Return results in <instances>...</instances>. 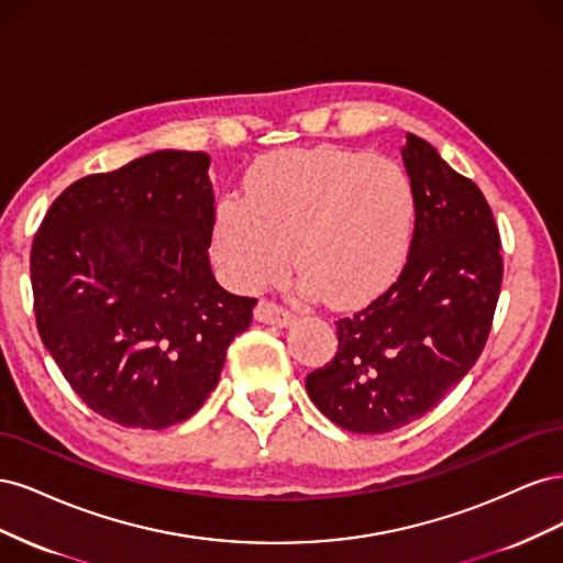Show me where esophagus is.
Segmentation results:
<instances>
[{"instance_id":"esophagus-1","label":"esophagus","mask_w":563,"mask_h":563,"mask_svg":"<svg viewBox=\"0 0 563 563\" xmlns=\"http://www.w3.org/2000/svg\"><path fill=\"white\" fill-rule=\"evenodd\" d=\"M253 317H255V321L272 323V327H279V329L288 327V323L294 321V314L286 308H282V305L275 300H261L258 305H255Z\"/></svg>"}]
</instances>
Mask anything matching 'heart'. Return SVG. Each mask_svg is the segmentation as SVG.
I'll use <instances>...</instances> for the list:
<instances>
[{
	"instance_id": "obj_1",
	"label": "heart",
	"mask_w": 563,
	"mask_h": 563,
	"mask_svg": "<svg viewBox=\"0 0 563 563\" xmlns=\"http://www.w3.org/2000/svg\"><path fill=\"white\" fill-rule=\"evenodd\" d=\"M416 223L404 168L340 147L272 152L246 176V197L220 199L213 258L225 279L255 291L291 258L302 288L331 305L364 302L397 275Z\"/></svg>"
}]
</instances>
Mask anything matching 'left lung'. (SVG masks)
<instances>
[{
  "instance_id": "1",
  "label": "left lung",
  "mask_w": 563,
  "mask_h": 563,
  "mask_svg": "<svg viewBox=\"0 0 563 563\" xmlns=\"http://www.w3.org/2000/svg\"><path fill=\"white\" fill-rule=\"evenodd\" d=\"M416 225L397 282L335 321L338 352L305 378L343 430L385 434L422 418L479 360L503 284L500 232L470 178L408 133L401 150Z\"/></svg>"
}]
</instances>
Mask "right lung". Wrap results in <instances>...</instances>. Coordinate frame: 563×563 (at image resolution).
<instances>
[{
	"label": "right lung",
	"mask_w": 563,
	"mask_h": 563,
	"mask_svg": "<svg viewBox=\"0 0 563 563\" xmlns=\"http://www.w3.org/2000/svg\"><path fill=\"white\" fill-rule=\"evenodd\" d=\"M209 155L159 150L79 178L30 251L42 343L91 411L164 430L197 413L255 298L211 272Z\"/></svg>",
	"instance_id": "1"
}]
</instances>
